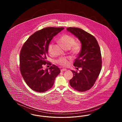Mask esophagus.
I'll list each match as a JSON object with an SVG mask.
<instances>
[{
	"mask_svg": "<svg viewBox=\"0 0 122 122\" xmlns=\"http://www.w3.org/2000/svg\"><path fill=\"white\" fill-rule=\"evenodd\" d=\"M66 70H67L66 69H63L61 70V72H64V71H66Z\"/></svg>",
	"mask_w": 122,
	"mask_h": 122,
	"instance_id": "obj_1",
	"label": "esophagus"
}]
</instances>
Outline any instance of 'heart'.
Returning <instances> with one entry per match:
<instances>
[{
	"label": "heart",
	"mask_w": 122,
	"mask_h": 122,
	"mask_svg": "<svg viewBox=\"0 0 122 122\" xmlns=\"http://www.w3.org/2000/svg\"><path fill=\"white\" fill-rule=\"evenodd\" d=\"M74 37L68 34L63 35L59 39V42L66 49H69L74 54H77L81 50V44L79 42H76ZM53 43H50L48 47V52L49 54L52 53ZM56 63L62 66H66L69 64L68 59L66 58H61L56 61Z\"/></svg>",
	"instance_id": "heart-1"
}]
</instances>
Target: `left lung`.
<instances>
[{
	"label": "left lung",
	"mask_w": 122,
	"mask_h": 122,
	"mask_svg": "<svg viewBox=\"0 0 122 122\" xmlns=\"http://www.w3.org/2000/svg\"><path fill=\"white\" fill-rule=\"evenodd\" d=\"M67 30L81 41V50L74 63L81 68L77 73L73 70V77L70 81L71 86L79 92H85L93 86L102 69V56L97 41L92 35L82 29L69 27Z\"/></svg>",
	"instance_id": "1"
}]
</instances>
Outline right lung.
I'll use <instances>...</instances> for the list:
<instances>
[{"instance_id":"obj_1","label":"right lung","mask_w":122,"mask_h":122,"mask_svg":"<svg viewBox=\"0 0 122 122\" xmlns=\"http://www.w3.org/2000/svg\"><path fill=\"white\" fill-rule=\"evenodd\" d=\"M64 27H46L31 35L24 44L20 52L21 74L26 84L38 92L48 90L53 85L56 77L60 73L58 67L52 65L45 70L48 47L53 37ZM47 64H51L47 63Z\"/></svg>"}]
</instances>
